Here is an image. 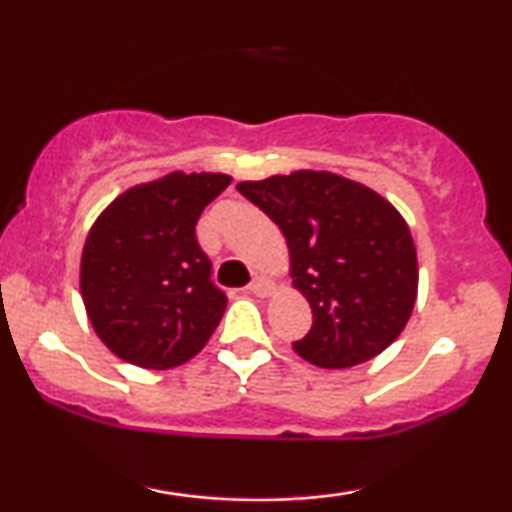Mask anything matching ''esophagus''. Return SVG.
<instances>
[{
	"mask_svg": "<svg viewBox=\"0 0 512 512\" xmlns=\"http://www.w3.org/2000/svg\"><path fill=\"white\" fill-rule=\"evenodd\" d=\"M272 289H274V284L269 279H264V276H255V279L248 284V291L255 293V296H262V298L269 296Z\"/></svg>",
	"mask_w": 512,
	"mask_h": 512,
	"instance_id": "esophagus-1",
	"label": "esophagus"
}]
</instances>
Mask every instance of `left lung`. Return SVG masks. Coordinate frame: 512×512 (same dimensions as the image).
<instances>
[{
    "label": "left lung",
    "instance_id": "left-lung-1",
    "mask_svg": "<svg viewBox=\"0 0 512 512\" xmlns=\"http://www.w3.org/2000/svg\"><path fill=\"white\" fill-rule=\"evenodd\" d=\"M272 219L291 252L293 286L313 308V327L293 351L320 368H351L402 334L419 269L407 221L361 182L296 170L238 182Z\"/></svg>",
    "mask_w": 512,
    "mask_h": 512
}]
</instances>
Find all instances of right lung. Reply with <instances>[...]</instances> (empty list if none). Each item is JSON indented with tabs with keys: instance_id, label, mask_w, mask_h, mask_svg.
<instances>
[{
	"instance_id": "1",
	"label": "right lung",
	"mask_w": 512,
	"mask_h": 512,
	"mask_svg": "<svg viewBox=\"0 0 512 512\" xmlns=\"http://www.w3.org/2000/svg\"><path fill=\"white\" fill-rule=\"evenodd\" d=\"M231 178L170 173L127 190L98 216L81 255V298L103 344L166 370L204 349L226 310L195 226Z\"/></svg>"
}]
</instances>
